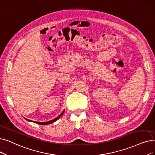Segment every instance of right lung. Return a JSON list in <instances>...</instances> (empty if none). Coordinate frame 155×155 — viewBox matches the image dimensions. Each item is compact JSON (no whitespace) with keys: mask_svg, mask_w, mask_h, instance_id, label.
I'll use <instances>...</instances> for the list:
<instances>
[{"mask_svg":"<svg viewBox=\"0 0 155 155\" xmlns=\"http://www.w3.org/2000/svg\"><path fill=\"white\" fill-rule=\"evenodd\" d=\"M64 110H63V111L60 114V115L57 117V118H54V119H53V120H50V121H48V122H33V121H31V120H28V119H27V118H25L26 120H28V121H29V122H35V123H36V124H40V125H48V124H52V123H53V122H56V121L57 120H58L60 117H61L63 115V113H64Z\"/></svg>","mask_w":155,"mask_h":155,"instance_id":"add662e5","label":"right lung"}]
</instances>
